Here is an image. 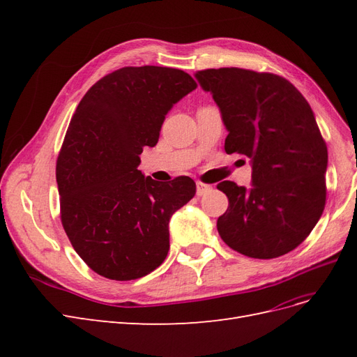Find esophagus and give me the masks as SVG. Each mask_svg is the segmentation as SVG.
<instances>
[{
	"label": "esophagus",
	"instance_id": "1",
	"mask_svg": "<svg viewBox=\"0 0 357 357\" xmlns=\"http://www.w3.org/2000/svg\"><path fill=\"white\" fill-rule=\"evenodd\" d=\"M208 192H211V186H210V185H204V183L197 181V195H198V197L207 195Z\"/></svg>",
	"mask_w": 357,
	"mask_h": 357
}]
</instances>
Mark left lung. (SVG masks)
<instances>
[{
    "label": "left lung",
    "mask_w": 357,
    "mask_h": 357,
    "mask_svg": "<svg viewBox=\"0 0 357 357\" xmlns=\"http://www.w3.org/2000/svg\"><path fill=\"white\" fill-rule=\"evenodd\" d=\"M228 131L225 152L250 159L252 186L222 181L229 207L218 219L222 240L248 257L283 256L304 241L326 201L328 149L310 104L269 73L219 68L195 73Z\"/></svg>",
    "instance_id": "left-lung-1"
}]
</instances>
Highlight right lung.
Instances as JSON below:
<instances>
[{"label":"right lung","mask_w":357,"mask_h":357,"mask_svg":"<svg viewBox=\"0 0 357 357\" xmlns=\"http://www.w3.org/2000/svg\"><path fill=\"white\" fill-rule=\"evenodd\" d=\"M197 83L181 70L125 67L96 82L75 109L56 162L61 220L96 274L128 282L169 250V219L195 197L190 177L156 181L139 165L168 112Z\"/></svg>","instance_id":"right-lung-1"}]
</instances>
